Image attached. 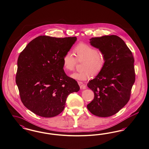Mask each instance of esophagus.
I'll use <instances>...</instances> for the list:
<instances>
[{
    "mask_svg": "<svg viewBox=\"0 0 149 149\" xmlns=\"http://www.w3.org/2000/svg\"><path fill=\"white\" fill-rule=\"evenodd\" d=\"M77 83H78L79 85L80 86V89H85L86 88V86L84 85V84L83 82H81V81H78Z\"/></svg>",
    "mask_w": 149,
    "mask_h": 149,
    "instance_id": "34e87169",
    "label": "esophagus"
}]
</instances>
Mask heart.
<instances>
[{"mask_svg": "<svg viewBox=\"0 0 149 149\" xmlns=\"http://www.w3.org/2000/svg\"><path fill=\"white\" fill-rule=\"evenodd\" d=\"M76 58L70 53H67L63 57V66L68 72H73L77 64V60H84L82 72H76L71 77L77 80H86L93 76L99 75L106 64L104 54L98 51L89 44L80 42L73 49Z\"/></svg>", "mask_w": 149, "mask_h": 149, "instance_id": "heart-1", "label": "heart"}]
</instances>
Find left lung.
<instances>
[{
  "label": "left lung",
  "instance_id": "left-lung-1",
  "mask_svg": "<svg viewBox=\"0 0 149 149\" xmlns=\"http://www.w3.org/2000/svg\"><path fill=\"white\" fill-rule=\"evenodd\" d=\"M91 45L104 54L106 64L102 71L87 85L94 93L87 107L99 117L117 113L130 99L135 80L134 59L131 50L118 36H102L90 39Z\"/></svg>",
  "mask_w": 149,
  "mask_h": 149
}]
</instances>
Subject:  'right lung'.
Listing matches in <instances>:
<instances>
[{
    "instance_id": "obj_1",
    "label": "right lung",
    "mask_w": 149,
    "mask_h": 149,
    "mask_svg": "<svg viewBox=\"0 0 149 149\" xmlns=\"http://www.w3.org/2000/svg\"><path fill=\"white\" fill-rule=\"evenodd\" d=\"M39 36L31 40L18 58L16 84L24 106L36 115L52 118L61 113L68 96L77 92V81L63 69V57L77 41Z\"/></svg>"
}]
</instances>
